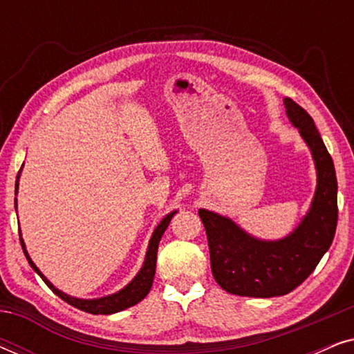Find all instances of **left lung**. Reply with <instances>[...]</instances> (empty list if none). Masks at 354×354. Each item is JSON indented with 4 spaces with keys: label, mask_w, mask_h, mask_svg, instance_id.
Here are the masks:
<instances>
[{
    "label": "left lung",
    "mask_w": 354,
    "mask_h": 354,
    "mask_svg": "<svg viewBox=\"0 0 354 354\" xmlns=\"http://www.w3.org/2000/svg\"><path fill=\"white\" fill-rule=\"evenodd\" d=\"M283 104L316 166V192L301 222L283 239L261 240L230 217L198 211L206 229L212 275L225 292L239 297L272 298L290 293L311 275L335 236L338 207L333 161L311 115L293 100L283 98Z\"/></svg>",
    "instance_id": "obj_1"
}]
</instances>
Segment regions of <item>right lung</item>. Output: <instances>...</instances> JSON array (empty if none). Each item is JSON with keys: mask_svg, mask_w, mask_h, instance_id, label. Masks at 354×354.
Segmentation results:
<instances>
[{"mask_svg": "<svg viewBox=\"0 0 354 354\" xmlns=\"http://www.w3.org/2000/svg\"><path fill=\"white\" fill-rule=\"evenodd\" d=\"M21 171H22V169H21ZM19 177H21V172L17 174L16 195H17V190H19ZM14 205H16V207H17V198L14 200ZM174 214H177V211L169 212V214L164 217L161 222H159L156 229H154L151 239H149V243H148L147 256H145L143 266H142V269L138 270V274L135 275V277L130 280V282L125 285L122 290H119V292H115L113 295H106V297H101V298H93V299H84V298L71 297V295H67L64 292H61L59 288H56L55 285H53L50 280H48L45 275L40 272V269L37 268L30 256H28L21 232H19V235H21V245H22L24 254H26L28 264H30L32 269L35 270L38 275H40L43 282H45L48 287L53 290V293H56L61 299H64L66 303H69L71 306L80 309V311L90 313V314H114V313L124 311V309H127L130 306H135V304L142 301V299L148 295L149 290H151L154 272H156V256H158L159 241H161V236L169 227V222H171Z\"/></svg>", "mask_w": 354, "mask_h": 354, "instance_id": "obj_1", "label": "right lung"}]
</instances>
